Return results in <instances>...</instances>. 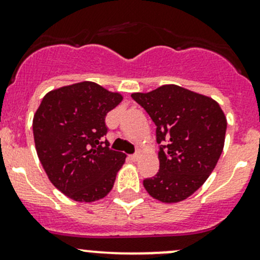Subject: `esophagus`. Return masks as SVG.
Instances as JSON below:
<instances>
[{"label": "esophagus", "mask_w": 260, "mask_h": 260, "mask_svg": "<svg viewBox=\"0 0 260 260\" xmlns=\"http://www.w3.org/2000/svg\"><path fill=\"white\" fill-rule=\"evenodd\" d=\"M128 158H129L132 162H137L138 158H139V154H138V153H136V154H131V155H128Z\"/></svg>", "instance_id": "34e87169"}]
</instances>
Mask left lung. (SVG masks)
I'll use <instances>...</instances> for the list:
<instances>
[{"mask_svg":"<svg viewBox=\"0 0 260 260\" xmlns=\"http://www.w3.org/2000/svg\"><path fill=\"white\" fill-rule=\"evenodd\" d=\"M132 98L157 125L159 171L143 180L147 192L163 203L192 196L206 182L222 154L226 119L212 98L166 84Z\"/></svg>","mask_w":260,"mask_h":260,"instance_id":"8db88e82","label":"left lung"}]
</instances>
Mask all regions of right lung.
I'll return each instance as SVG.
<instances>
[{"label": "right lung", "instance_id": "1", "mask_svg": "<svg viewBox=\"0 0 260 260\" xmlns=\"http://www.w3.org/2000/svg\"><path fill=\"white\" fill-rule=\"evenodd\" d=\"M122 95L94 82L48 92L34 117L37 155L52 184L76 202H94L111 192L125 159L102 142L106 116Z\"/></svg>", "mask_w": 260, "mask_h": 260}]
</instances>
